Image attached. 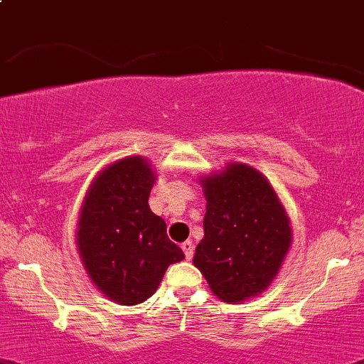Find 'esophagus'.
Listing matches in <instances>:
<instances>
[{
  "instance_id": "obj_1",
  "label": "esophagus",
  "mask_w": 364,
  "mask_h": 364,
  "mask_svg": "<svg viewBox=\"0 0 364 364\" xmlns=\"http://www.w3.org/2000/svg\"><path fill=\"white\" fill-rule=\"evenodd\" d=\"M181 247H182L183 254H186V259H191V257H193V254H194L193 242H191V240H186V242H183Z\"/></svg>"
}]
</instances>
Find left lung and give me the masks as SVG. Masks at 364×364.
I'll return each mask as SVG.
<instances>
[{
  "label": "left lung",
  "mask_w": 364,
  "mask_h": 364,
  "mask_svg": "<svg viewBox=\"0 0 364 364\" xmlns=\"http://www.w3.org/2000/svg\"><path fill=\"white\" fill-rule=\"evenodd\" d=\"M198 181L207 213L193 263L217 298L247 301L282 268L293 242L289 215L268 178L245 163H230Z\"/></svg>",
  "instance_id": "obj_1"
}]
</instances>
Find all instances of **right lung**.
<instances>
[{"label":"right lung","mask_w":364,"mask_h":364,"mask_svg":"<svg viewBox=\"0 0 364 364\" xmlns=\"http://www.w3.org/2000/svg\"><path fill=\"white\" fill-rule=\"evenodd\" d=\"M156 170L141 156L107 164L95 177L77 220V250L96 289L119 305L151 298L183 252L149 207Z\"/></svg>","instance_id":"obj_1"}]
</instances>
